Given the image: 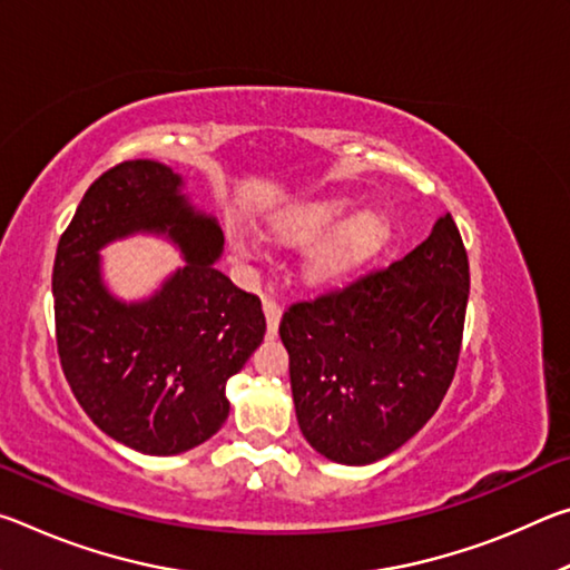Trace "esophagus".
<instances>
[{"label": "esophagus", "mask_w": 570, "mask_h": 570, "mask_svg": "<svg viewBox=\"0 0 570 570\" xmlns=\"http://www.w3.org/2000/svg\"><path fill=\"white\" fill-rule=\"evenodd\" d=\"M264 314H266V330L268 336H276L278 332V322H282V306H278L274 298H266L264 302Z\"/></svg>", "instance_id": "1"}]
</instances>
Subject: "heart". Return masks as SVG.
<instances>
[{
  "label": "heart",
  "instance_id": "b5f03b06",
  "mask_svg": "<svg viewBox=\"0 0 570 570\" xmlns=\"http://www.w3.org/2000/svg\"><path fill=\"white\" fill-rule=\"evenodd\" d=\"M352 210V200L324 198L306 206L288 208L272 218V234L288 246H308L327 236L304 258L302 276L306 284L320 288L340 284L342 278L374 262L384 244H387V220L380 214H372V210H362V214H354L350 219ZM332 229L335 230L334 235ZM236 250L248 262H262L264 258V244L254 236H238Z\"/></svg>",
  "mask_w": 570,
  "mask_h": 570
}]
</instances>
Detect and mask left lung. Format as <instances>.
I'll return each instance as SVG.
<instances>
[{
	"label": "left lung",
	"mask_w": 570,
	"mask_h": 570,
	"mask_svg": "<svg viewBox=\"0 0 570 570\" xmlns=\"http://www.w3.org/2000/svg\"><path fill=\"white\" fill-rule=\"evenodd\" d=\"M470 266L450 214L400 262L284 312L282 342L308 445L370 465L417 435L455 377Z\"/></svg>",
	"instance_id": "1"
}]
</instances>
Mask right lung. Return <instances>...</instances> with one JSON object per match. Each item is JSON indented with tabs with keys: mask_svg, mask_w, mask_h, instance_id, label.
Instances as JSON below:
<instances>
[{
	"mask_svg": "<svg viewBox=\"0 0 570 570\" xmlns=\"http://www.w3.org/2000/svg\"><path fill=\"white\" fill-rule=\"evenodd\" d=\"M135 233L166 235L187 262L142 303L101 278L99 250ZM224 230L156 160H125L92 183L57 244V352L72 394L112 440L178 455L228 417L226 382L264 342L262 298L214 266Z\"/></svg>",
	"mask_w": 570,
	"mask_h": 570,
	"instance_id": "obj_1",
	"label": "right lung"
}]
</instances>
